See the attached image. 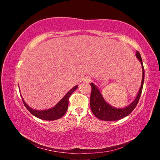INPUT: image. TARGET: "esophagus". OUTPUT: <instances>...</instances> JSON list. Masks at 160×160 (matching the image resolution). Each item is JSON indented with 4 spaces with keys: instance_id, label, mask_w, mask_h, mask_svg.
I'll return each instance as SVG.
<instances>
[{
    "instance_id": "obj_1",
    "label": "esophagus",
    "mask_w": 160,
    "mask_h": 160,
    "mask_svg": "<svg viewBox=\"0 0 160 160\" xmlns=\"http://www.w3.org/2000/svg\"><path fill=\"white\" fill-rule=\"evenodd\" d=\"M91 78L90 77H85V78L83 79V82L84 83H89L91 82Z\"/></svg>"
}]
</instances>
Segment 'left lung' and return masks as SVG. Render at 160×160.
<instances>
[{
    "label": "left lung",
    "instance_id": "8db88e82",
    "mask_svg": "<svg viewBox=\"0 0 160 160\" xmlns=\"http://www.w3.org/2000/svg\"><path fill=\"white\" fill-rule=\"evenodd\" d=\"M135 56H136L137 58L138 59L140 63H141L142 70V82L139 90L138 92L136 97L128 106L123 108H117L112 106V105L106 102V100L103 97L101 92H100L98 88L94 83H90L92 88V92L90 96V107L92 112L94 115L97 118L106 121L120 120V119L129 115L133 111L135 107L137 106L140 95H141L143 83H144L145 70L144 67H143L141 56H140V54L138 51H136Z\"/></svg>",
    "mask_w": 160,
    "mask_h": 160
}]
</instances>
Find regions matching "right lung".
<instances>
[{
  "label": "right lung",
  "mask_w": 160,
  "mask_h": 160,
  "mask_svg": "<svg viewBox=\"0 0 160 160\" xmlns=\"http://www.w3.org/2000/svg\"><path fill=\"white\" fill-rule=\"evenodd\" d=\"M78 86L76 85L73 87L71 90H70L66 94V95H65L53 107L45 110H37L32 109V108L28 106V104H26V102L25 100L23 99L22 97L21 94L20 95L25 107L29 110V112H30L32 115H34V116H36V117L40 119H42V120L54 121L61 118L62 116H64L65 113H66L68 107L69 97L71 95L72 93L78 88Z\"/></svg>",
  "instance_id": "1"
}]
</instances>
